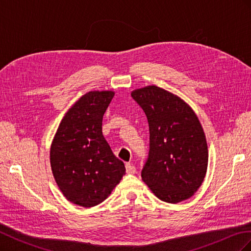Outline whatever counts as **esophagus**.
<instances>
[{
	"label": "esophagus",
	"mask_w": 251,
	"mask_h": 251,
	"mask_svg": "<svg viewBox=\"0 0 251 251\" xmlns=\"http://www.w3.org/2000/svg\"><path fill=\"white\" fill-rule=\"evenodd\" d=\"M126 170L127 174H135L136 173L135 166L131 163H126Z\"/></svg>",
	"instance_id": "34e87169"
}]
</instances>
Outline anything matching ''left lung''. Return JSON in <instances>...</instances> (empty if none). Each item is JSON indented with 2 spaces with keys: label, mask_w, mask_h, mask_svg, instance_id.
I'll use <instances>...</instances> for the list:
<instances>
[{
  "label": "left lung",
  "mask_w": 251,
  "mask_h": 251,
  "mask_svg": "<svg viewBox=\"0 0 251 251\" xmlns=\"http://www.w3.org/2000/svg\"><path fill=\"white\" fill-rule=\"evenodd\" d=\"M150 126V153L142 180L164 202L176 204L198 191L208 164L206 137L191 105L157 86L132 91Z\"/></svg>",
  "instance_id": "8db88e82"
}]
</instances>
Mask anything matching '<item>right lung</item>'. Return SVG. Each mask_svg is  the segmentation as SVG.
<instances>
[{
  "instance_id": "right-lung-1",
  "label": "right lung",
  "mask_w": 251,
  "mask_h": 251,
  "mask_svg": "<svg viewBox=\"0 0 251 251\" xmlns=\"http://www.w3.org/2000/svg\"><path fill=\"white\" fill-rule=\"evenodd\" d=\"M114 91H90L65 114L50 148L53 177L68 201L92 207L111 195L126 174L102 135V116Z\"/></svg>"
}]
</instances>
